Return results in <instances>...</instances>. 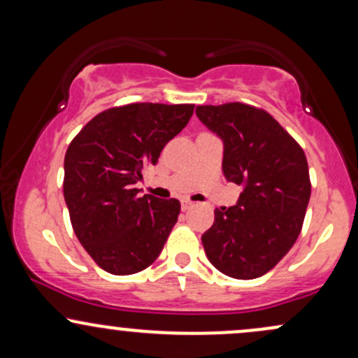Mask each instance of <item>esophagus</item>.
<instances>
[{"instance_id":"1","label":"esophagus","mask_w":358,"mask_h":358,"mask_svg":"<svg viewBox=\"0 0 358 358\" xmlns=\"http://www.w3.org/2000/svg\"><path fill=\"white\" fill-rule=\"evenodd\" d=\"M193 207L192 200H182V210H190Z\"/></svg>"}]
</instances>
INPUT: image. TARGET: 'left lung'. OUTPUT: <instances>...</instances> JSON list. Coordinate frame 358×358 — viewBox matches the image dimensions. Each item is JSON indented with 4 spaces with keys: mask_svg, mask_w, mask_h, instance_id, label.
Wrapping results in <instances>:
<instances>
[{
    "mask_svg": "<svg viewBox=\"0 0 358 358\" xmlns=\"http://www.w3.org/2000/svg\"><path fill=\"white\" fill-rule=\"evenodd\" d=\"M195 113L224 143L227 182L242 187L234 207L215 208L202 236L205 254L225 276L259 278L301 232L311 195L305 151L271 114L252 106H196Z\"/></svg>",
    "mask_w": 358,
    "mask_h": 358,
    "instance_id": "left-lung-1",
    "label": "left lung"
}]
</instances>
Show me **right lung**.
<instances>
[{
  "label": "right lung",
  "instance_id": "add662e5",
  "mask_svg": "<svg viewBox=\"0 0 358 358\" xmlns=\"http://www.w3.org/2000/svg\"><path fill=\"white\" fill-rule=\"evenodd\" d=\"M193 108L136 102L108 109L69 145L64 196L73 232L108 273L126 276L153 264L178 220V200L139 196L134 185L188 124Z\"/></svg>",
  "mask_w": 358,
  "mask_h": 358
}]
</instances>
